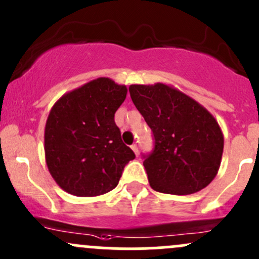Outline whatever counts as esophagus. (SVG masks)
I'll use <instances>...</instances> for the list:
<instances>
[{
  "label": "esophagus",
  "mask_w": 259,
  "mask_h": 259,
  "mask_svg": "<svg viewBox=\"0 0 259 259\" xmlns=\"http://www.w3.org/2000/svg\"><path fill=\"white\" fill-rule=\"evenodd\" d=\"M131 148H132V151L135 152L136 156H138V146L137 145H132V146H131Z\"/></svg>",
  "instance_id": "34e87169"
}]
</instances>
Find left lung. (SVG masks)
Instances as JSON below:
<instances>
[{"label":"left lung","mask_w":259,"mask_h":259,"mask_svg":"<svg viewBox=\"0 0 259 259\" xmlns=\"http://www.w3.org/2000/svg\"><path fill=\"white\" fill-rule=\"evenodd\" d=\"M128 90L154 136L153 152L143 161L151 187L178 196L207 187L217 176L225 145L213 114L169 84H131Z\"/></svg>","instance_id":"8db88e82"}]
</instances>
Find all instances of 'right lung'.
Returning <instances> with one entry per match:
<instances>
[{
  "label": "right lung",
  "instance_id": "right-lung-1",
  "mask_svg": "<svg viewBox=\"0 0 259 259\" xmlns=\"http://www.w3.org/2000/svg\"><path fill=\"white\" fill-rule=\"evenodd\" d=\"M127 87L100 77L65 93L45 127L47 168L58 186L77 197H95L118 185L135 153L121 140L114 113Z\"/></svg>",
  "mask_w": 259,
  "mask_h": 259
}]
</instances>
